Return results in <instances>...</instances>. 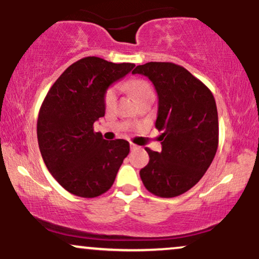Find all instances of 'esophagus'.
I'll return each instance as SVG.
<instances>
[{
    "label": "esophagus",
    "mask_w": 259,
    "mask_h": 259,
    "mask_svg": "<svg viewBox=\"0 0 259 259\" xmlns=\"http://www.w3.org/2000/svg\"><path fill=\"white\" fill-rule=\"evenodd\" d=\"M130 148H132V151H135V150H139V146L138 145H135V144H130Z\"/></svg>",
    "instance_id": "esophagus-1"
}]
</instances>
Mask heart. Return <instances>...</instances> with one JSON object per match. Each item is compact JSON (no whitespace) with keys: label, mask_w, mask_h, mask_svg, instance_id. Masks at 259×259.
Here are the masks:
<instances>
[{"label":"heart","mask_w":259,"mask_h":259,"mask_svg":"<svg viewBox=\"0 0 259 259\" xmlns=\"http://www.w3.org/2000/svg\"><path fill=\"white\" fill-rule=\"evenodd\" d=\"M125 85L132 90L136 100L141 99V97L146 96V95L153 94L152 88H151V85L148 84L146 80L134 79L130 80V81ZM115 101H117V89H115L114 86H112V88H109L108 90L106 91L105 97H103V102H105L106 108L109 109L112 108V107H114Z\"/></svg>","instance_id":"b5f03b06"}]
</instances>
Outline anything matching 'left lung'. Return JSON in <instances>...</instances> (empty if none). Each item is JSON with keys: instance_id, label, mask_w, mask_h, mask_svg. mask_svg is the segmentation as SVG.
<instances>
[{"instance_id": "8db88e82", "label": "left lung", "mask_w": 259, "mask_h": 259, "mask_svg": "<svg viewBox=\"0 0 259 259\" xmlns=\"http://www.w3.org/2000/svg\"><path fill=\"white\" fill-rule=\"evenodd\" d=\"M158 94L156 127L162 151H146L148 164L140 170L151 194L170 198L183 195L203 177L214 158L219 141L218 112L209 89L189 70L170 62L138 65Z\"/></svg>"}]
</instances>
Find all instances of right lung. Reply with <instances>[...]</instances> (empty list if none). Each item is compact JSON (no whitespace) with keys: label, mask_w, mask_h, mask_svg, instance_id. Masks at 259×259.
I'll return each mask as SVG.
<instances>
[{"label":"right lung","mask_w":259,"mask_h":259,"mask_svg":"<svg viewBox=\"0 0 259 259\" xmlns=\"http://www.w3.org/2000/svg\"><path fill=\"white\" fill-rule=\"evenodd\" d=\"M134 63L85 57L67 68L51 86L37 118L41 156L52 177L70 194L92 198L111 189L129 142L105 140L94 123L105 115L106 90Z\"/></svg>","instance_id":"right-lung-1"}]
</instances>
